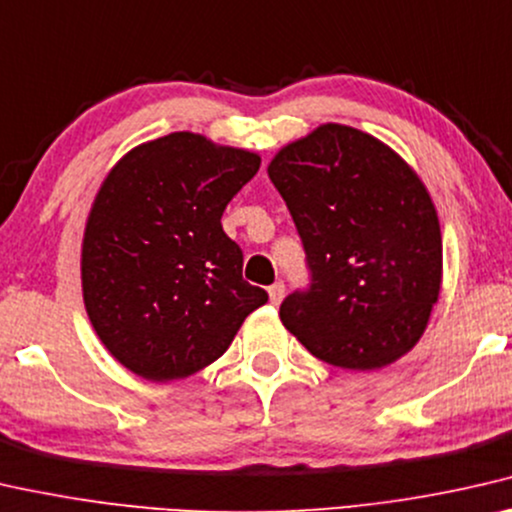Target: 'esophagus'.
I'll use <instances>...</instances> for the list:
<instances>
[{
	"instance_id": "esophagus-1",
	"label": "esophagus",
	"mask_w": 512,
	"mask_h": 512,
	"mask_svg": "<svg viewBox=\"0 0 512 512\" xmlns=\"http://www.w3.org/2000/svg\"><path fill=\"white\" fill-rule=\"evenodd\" d=\"M282 296H285V285L282 282H273V285L269 287V299L273 305H278L282 301Z\"/></svg>"
}]
</instances>
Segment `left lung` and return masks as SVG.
I'll return each mask as SVG.
<instances>
[{"label": "left lung", "instance_id": "1", "mask_svg": "<svg viewBox=\"0 0 512 512\" xmlns=\"http://www.w3.org/2000/svg\"><path fill=\"white\" fill-rule=\"evenodd\" d=\"M310 285L280 319L319 361L379 370L421 338L441 287V232L421 179L384 142L324 124L271 160Z\"/></svg>", "mask_w": 512, "mask_h": 512}]
</instances>
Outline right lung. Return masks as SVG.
Here are the masks:
<instances>
[{
    "mask_svg": "<svg viewBox=\"0 0 512 512\" xmlns=\"http://www.w3.org/2000/svg\"><path fill=\"white\" fill-rule=\"evenodd\" d=\"M259 156L195 133L140 144L114 165L82 241V294L94 331L149 381L190 377L227 352L269 301L243 280L220 218Z\"/></svg>",
    "mask_w": 512,
    "mask_h": 512,
    "instance_id": "1",
    "label": "right lung"
}]
</instances>
